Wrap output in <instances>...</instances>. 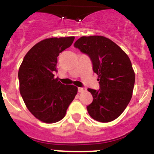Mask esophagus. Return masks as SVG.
Wrapping results in <instances>:
<instances>
[{
  "label": "esophagus",
  "mask_w": 154,
  "mask_h": 154,
  "mask_svg": "<svg viewBox=\"0 0 154 154\" xmlns=\"http://www.w3.org/2000/svg\"><path fill=\"white\" fill-rule=\"evenodd\" d=\"M86 91V89L84 87H79L78 88V92L79 93H83V92Z\"/></svg>",
  "instance_id": "obj_1"
}]
</instances>
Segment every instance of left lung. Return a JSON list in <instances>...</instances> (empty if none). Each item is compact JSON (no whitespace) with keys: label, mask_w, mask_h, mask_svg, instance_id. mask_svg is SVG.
Listing matches in <instances>:
<instances>
[{"label":"left lung","mask_w":154,"mask_h":154,"mask_svg":"<svg viewBox=\"0 0 154 154\" xmlns=\"http://www.w3.org/2000/svg\"><path fill=\"white\" fill-rule=\"evenodd\" d=\"M74 47L90 56L100 81V90H87L93 98L87 107L89 115L100 122L115 120L132 97L135 74L130 58L117 44L102 35L80 37Z\"/></svg>","instance_id":"1"}]
</instances>
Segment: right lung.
<instances>
[{"instance_id":"right-lung-1","label":"right lung","mask_w":154,"mask_h":154,"mask_svg":"<svg viewBox=\"0 0 154 154\" xmlns=\"http://www.w3.org/2000/svg\"><path fill=\"white\" fill-rule=\"evenodd\" d=\"M74 36L49 38L36 43L19 68L20 92L29 111L45 123H55L65 116L77 87L55 78L57 57L72 45Z\"/></svg>"}]
</instances>
